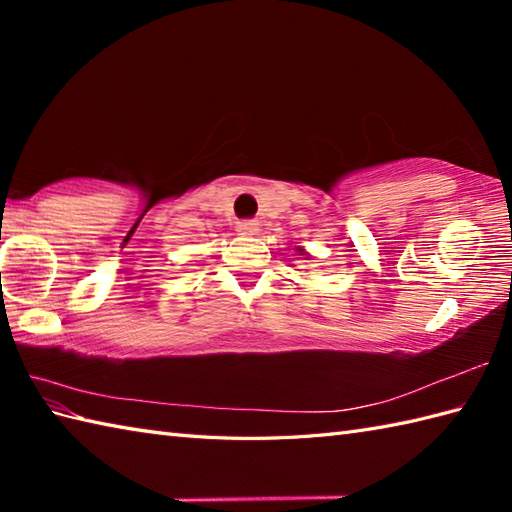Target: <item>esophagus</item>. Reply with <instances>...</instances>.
Listing matches in <instances>:
<instances>
[{
	"label": "esophagus",
	"mask_w": 512,
	"mask_h": 512,
	"mask_svg": "<svg viewBox=\"0 0 512 512\" xmlns=\"http://www.w3.org/2000/svg\"><path fill=\"white\" fill-rule=\"evenodd\" d=\"M235 231H237L239 235H244V237H248V235H255V233L259 231V222H255V220H244V222H237Z\"/></svg>",
	"instance_id": "esophagus-1"
}]
</instances>
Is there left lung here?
<instances>
[{
	"label": "left lung",
	"mask_w": 512,
	"mask_h": 512,
	"mask_svg": "<svg viewBox=\"0 0 512 512\" xmlns=\"http://www.w3.org/2000/svg\"><path fill=\"white\" fill-rule=\"evenodd\" d=\"M297 250H299V253H301V255H306V253H303V248H297Z\"/></svg>",
	"instance_id": "left-lung-1"
}]
</instances>
